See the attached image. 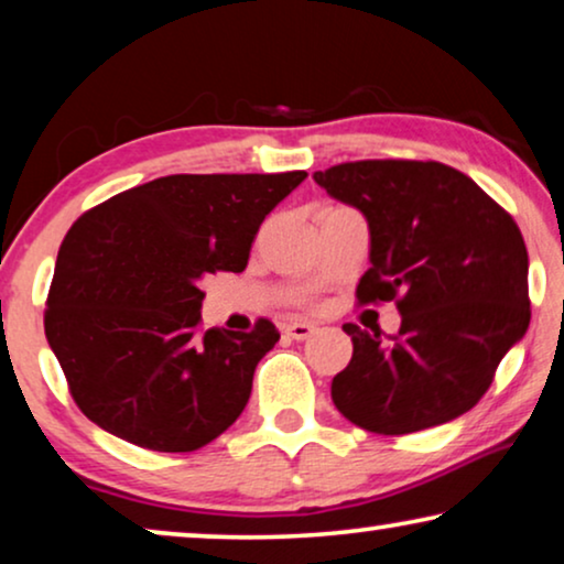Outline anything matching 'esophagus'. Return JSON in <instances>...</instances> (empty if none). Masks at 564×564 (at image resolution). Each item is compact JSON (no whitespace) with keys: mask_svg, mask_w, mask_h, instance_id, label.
<instances>
[{"mask_svg":"<svg viewBox=\"0 0 564 564\" xmlns=\"http://www.w3.org/2000/svg\"><path fill=\"white\" fill-rule=\"evenodd\" d=\"M284 334L290 338H295V341H305V338H311L315 334V326L311 323H303V321H295L290 323V326H284Z\"/></svg>","mask_w":564,"mask_h":564,"instance_id":"obj_1","label":"esophagus"}]
</instances>
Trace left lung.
<instances>
[{
    "label": "left lung",
    "mask_w": 564,
    "mask_h": 564,
    "mask_svg": "<svg viewBox=\"0 0 564 564\" xmlns=\"http://www.w3.org/2000/svg\"><path fill=\"white\" fill-rule=\"evenodd\" d=\"M313 180L369 226L361 305L395 300L390 341L346 323L354 354L330 382L344 419L400 436L467 413L529 328V253L516 220L438 161H349Z\"/></svg>",
    "instance_id": "1"
}]
</instances>
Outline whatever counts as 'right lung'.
<instances>
[{
  "label": "right lung",
  "instance_id": "right-lung-1",
  "mask_svg": "<svg viewBox=\"0 0 564 564\" xmlns=\"http://www.w3.org/2000/svg\"><path fill=\"white\" fill-rule=\"evenodd\" d=\"M305 176H159L74 223L45 338L91 423L143 449L195 452L241 415L280 330L267 318L249 334L199 330V282L243 272L259 226Z\"/></svg>",
  "mask_w": 564,
  "mask_h": 564
}]
</instances>
